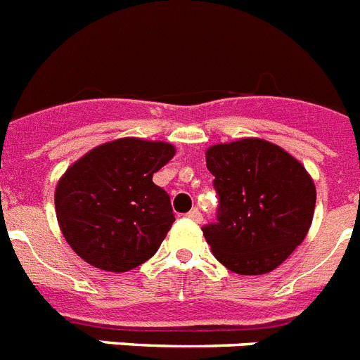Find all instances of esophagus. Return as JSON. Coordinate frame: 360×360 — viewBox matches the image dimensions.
Masks as SVG:
<instances>
[{
    "label": "esophagus",
    "mask_w": 360,
    "mask_h": 360,
    "mask_svg": "<svg viewBox=\"0 0 360 360\" xmlns=\"http://www.w3.org/2000/svg\"><path fill=\"white\" fill-rule=\"evenodd\" d=\"M187 218H191L195 222H202V213L198 210H191L187 213Z\"/></svg>",
    "instance_id": "34e87169"
}]
</instances>
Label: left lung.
Here are the masks:
<instances>
[{"label":"left lung","mask_w":360,"mask_h":360,"mask_svg":"<svg viewBox=\"0 0 360 360\" xmlns=\"http://www.w3.org/2000/svg\"><path fill=\"white\" fill-rule=\"evenodd\" d=\"M220 196L218 220L205 240L220 264L238 275H266L302 244L317 202L311 174L281 146L240 138L205 150Z\"/></svg>","instance_id":"1"}]
</instances>
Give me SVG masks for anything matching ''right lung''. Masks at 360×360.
Instances as JSON below:
<instances>
[{"label": "right lung", "mask_w": 360, "mask_h": 360, "mask_svg": "<svg viewBox=\"0 0 360 360\" xmlns=\"http://www.w3.org/2000/svg\"><path fill=\"white\" fill-rule=\"evenodd\" d=\"M167 142L118 138L69 165L54 205L67 244L87 264L124 273L158 251L174 222L169 195L153 174L173 158Z\"/></svg>", "instance_id": "add662e5"}]
</instances>
